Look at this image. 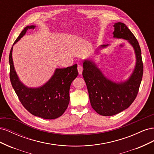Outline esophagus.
<instances>
[{"mask_svg": "<svg viewBox=\"0 0 154 154\" xmlns=\"http://www.w3.org/2000/svg\"><path fill=\"white\" fill-rule=\"evenodd\" d=\"M78 73L80 74H82V71H83V67L82 66H80V65H79V66H78Z\"/></svg>", "mask_w": 154, "mask_h": 154, "instance_id": "34e87169", "label": "esophagus"}]
</instances>
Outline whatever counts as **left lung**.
<instances>
[{
  "label": "left lung",
  "mask_w": 154,
  "mask_h": 154,
  "mask_svg": "<svg viewBox=\"0 0 154 154\" xmlns=\"http://www.w3.org/2000/svg\"><path fill=\"white\" fill-rule=\"evenodd\" d=\"M114 27V38L128 40L136 54V66L128 80L115 83L106 78L92 60H85L83 63L82 74L91 106L97 114L104 116L117 114L131 105L137 95L143 74L141 51L136 37L122 22L116 23ZM108 45H101L100 48Z\"/></svg>",
  "instance_id": "1"
}]
</instances>
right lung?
<instances>
[{"mask_svg": "<svg viewBox=\"0 0 154 154\" xmlns=\"http://www.w3.org/2000/svg\"><path fill=\"white\" fill-rule=\"evenodd\" d=\"M35 27V26H26L13 45L27 30ZM12 51L13 47L9 57L10 81L22 105L31 114L45 119H54L61 116L69 103L70 86L78 74L77 64L67 68L56 69L53 75L44 85L30 88L23 84L17 76L13 65Z\"/></svg>", "mask_w": 154, "mask_h": 154, "instance_id": "obj_1", "label": "right lung"}]
</instances>
